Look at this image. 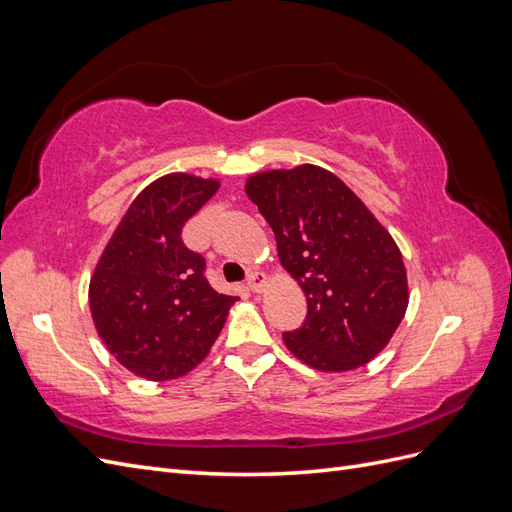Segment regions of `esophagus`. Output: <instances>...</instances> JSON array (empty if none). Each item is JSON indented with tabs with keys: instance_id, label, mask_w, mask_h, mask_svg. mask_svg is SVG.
<instances>
[{
	"instance_id": "34e87169",
	"label": "esophagus",
	"mask_w": 512,
	"mask_h": 512,
	"mask_svg": "<svg viewBox=\"0 0 512 512\" xmlns=\"http://www.w3.org/2000/svg\"><path fill=\"white\" fill-rule=\"evenodd\" d=\"M267 286V275L262 271H254L247 275V288H250L252 292H262Z\"/></svg>"
}]
</instances>
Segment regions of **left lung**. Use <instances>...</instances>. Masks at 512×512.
Segmentation results:
<instances>
[{
    "mask_svg": "<svg viewBox=\"0 0 512 512\" xmlns=\"http://www.w3.org/2000/svg\"><path fill=\"white\" fill-rule=\"evenodd\" d=\"M245 192L307 297V318L284 333L286 348L320 371L369 363L389 344L410 299L393 237L342 179L314 164L256 173Z\"/></svg>",
    "mask_w": 512,
    "mask_h": 512,
    "instance_id": "obj_1",
    "label": "left lung"
}]
</instances>
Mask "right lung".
Returning <instances> with one entry per match:
<instances>
[{"label":"right lung","instance_id":"1","mask_svg":"<svg viewBox=\"0 0 512 512\" xmlns=\"http://www.w3.org/2000/svg\"><path fill=\"white\" fill-rule=\"evenodd\" d=\"M220 181L164 175L134 198L89 282V309L115 359L147 380L185 376L209 354L237 297L213 290L181 230Z\"/></svg>","mask_w":512,"mask_h":512}]
</instances>
